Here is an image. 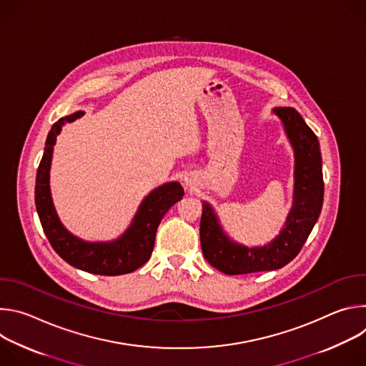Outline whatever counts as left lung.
<instances>
[{
    "mask_svg": "<svg viewBox=\"0 0 366 366\" xmlns=\"http://www.w3.org/2000/svg\"><path fill=\"white\" fill-rule=\"evenodd\" d=\"M282 120L295 152L294 205L281 234L264 247H244L227 239L212 207L202 202L199 239L208 264L227 275L274 271L285 267L300 253L315 227L323 205L322 154L317 136L291 107L274 110Z\"/></svg>",
    "mask_w": 366,
    "mask_h": 366,
    "instance_id": "1",
    "label": "left lung"
}]
</instances>
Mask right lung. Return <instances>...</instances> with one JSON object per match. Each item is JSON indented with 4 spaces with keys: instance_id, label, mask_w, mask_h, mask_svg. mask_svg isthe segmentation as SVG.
<instances>
[{
    "instance_id": "add662e5",
    "label": "right lung",
    "mask_w": 366,
    "mask_h": 366,
    "mask_svg": "<svg viewBox=\"0 0 366 366\" xmlns=\"http://www.w3.org/2000/svg\"><path fill=\"white\" fill-rule=\"evenodd\" d=\"M78 112L68 117L59 119L51 126L44 146V153L36 175L34 201L43 232L55 249V252L66 262L81 271L97 275H123L140 268L152 254L154 236L162 217L169 208L182 198L184 188L178 182H169L156 188L142 202L140 210L133 220L130 229L116 242L110 243H86L72 236L59 222L51 204L49 189V169L51 152L62 126L82 117Z\"/></svg>"
}]
</instances>
